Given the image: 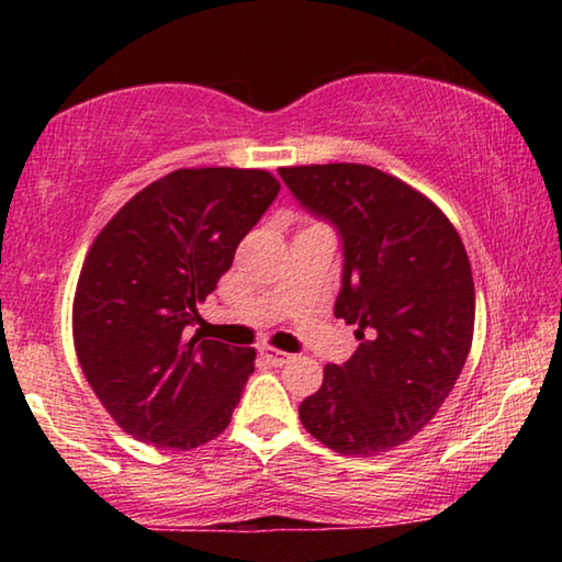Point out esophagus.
I'll return each instance as SVG.
<instances>
[{"label":"esophagus","instance_id":"1","mask_svg":"<svg viewBox=\"0 0 562 562\" xmlns=\"http://www.w3.org/2000/svg\"><path fill=\"white\" fill-rule=\"evenodd\" d=\"M260 356H263V358L268 360V363L276 366V368H281L283 363H289V360H291L289 352L276 350V348H260Z\"/></svg>","mask_w":562,"mask_h":562}]
</instances>
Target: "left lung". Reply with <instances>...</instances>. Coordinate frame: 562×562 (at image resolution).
Here are the masks:
<instances>
[{"label":"left lung","instance_id":"obj_1","mask_svg":"<svg viewBox=\"0 0 562 562\" xmlns=\"http://www.w3.org/2000/svg\"><path fill=\"white\" fill-rule=\"evenodd\" d=\"M314 217L342 240L335 317L360 340L348 363L325 366L299 404L306 432L340 456H373L412 440L463 371L475 289L458 229L425 194L373 166L279 168Z\"/></svg>","mask_w":562,"mask_h":562}]
</instances>
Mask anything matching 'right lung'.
<instances>
[{"mask_svg":"<svg viewBox=\"0 0 562 562\" xmlns=\"http://www.w3.org/2000/svg\"><path fill=\"white\" fill-rule=\"evenodd\" d=\"M279 189L260 168H179L137 191L91 243L74 348L135 440L191 450L233 419L256 350L189 337V327Z\"/></svg>","mask_w":562,"mask_h":562,"instance_id":"right-lung-1","label":"right lung"}]
</instances>
